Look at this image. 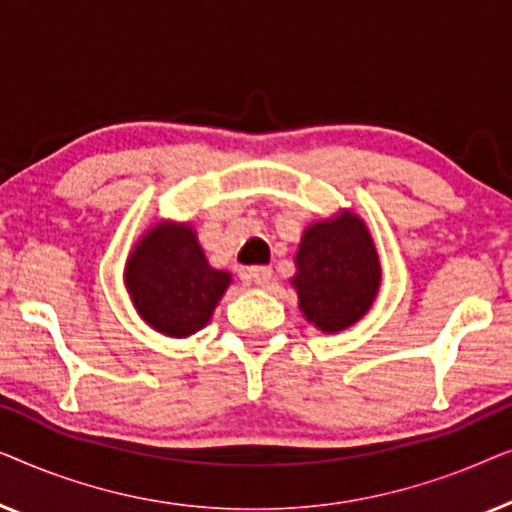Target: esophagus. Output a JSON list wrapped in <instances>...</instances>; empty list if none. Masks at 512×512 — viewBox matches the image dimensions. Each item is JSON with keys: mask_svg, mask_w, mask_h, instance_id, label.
Masks as SVG:
<instances>
[{"mask_svg": "<svg viewBox=\"0 0 512 512\" xmlns=\"http://www.w3.org/2000/svg\"><path fill=\"white\" fill-rule=\"evenodd\" d=\"M249 279L258 286H268L272 282V270L268 265H254V268H249Z\"/></svg>", "mask_w": 512, "mask_h": 512, "instance_id": "1", "label": "esophagus"}]
</instances>
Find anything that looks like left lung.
<instances>
[{"label":"left lung","instance_id":"8db88e82","mask_svg":"<svg viewBox=\"0 0 512 512\" xmlns=\"http://www.w3.org/2000/svg\"><path fill=\"white\" fill-rule=\"evenodd\" d=\"M380 279V258L361 216L340 212L307 226L291 284L305 319L319 331L356 324L373 305Z\"/></svg>","mask_w":512,"mask_h":512}]
</instances>
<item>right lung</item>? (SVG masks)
Wrapping results in <instances>:
<instances>
[{
	"mask_svg": "<svg viewBox=\"0 0 512 512\" xmlns=\"http://www.w3.org/2000/svg\"><path fill=\"white\" fill-rule=\"evenodd\" d=\"M228 284L230 272L207 263L188 223H156L125 263V286L139 317L170 338L205 328Z\"/></svg>",
	"mask_w": 512,
	"mask_h": 512,
	"instance_id": "add662e5",
	"label": "right lung"
}]
</instances>
